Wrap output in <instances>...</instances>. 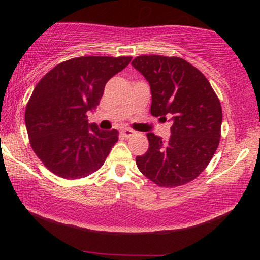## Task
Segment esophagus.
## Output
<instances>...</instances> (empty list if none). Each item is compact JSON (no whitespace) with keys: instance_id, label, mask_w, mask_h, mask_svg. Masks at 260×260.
Segmentation results:
<instances>
[{"instance_id":"esophagus-1","label":"esophagus","mask_w":260,"mask_h":260,"mask_svg":"<svg viewBox=\"0 0 260 260\" xmlns=\"http://www.w3.org/2000/svg\"><path fill=\"white\" fill-rule=\"evenodd\" d=\"M134 133H135V132L133 129H129V128H124V129L120 131L121 136L125 137V139H128V137H131Z\"/></svg>"}]
</instances>
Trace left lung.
Instances as JSON below:
<instances>
[{
  "label": "left lung",
  "instance_id": "left-lung-1",
  "mask_svg": "<svg viewBox=\"0 0 260 260\" xmlns=\"http://www.w3.org/2000/svg\"><path fill=\"white\" fill-rule=\"evenodd\" d=\"M133 67L151 88V114L171 117V136L147 133L148 150L136 165L159 186L183 185L203 172L217 151L222 110L211 85L200 70L178 57L140 56Z\"/></svg>",
  "mask_w": 260,
  "mask_h": 260
}]
</instances>
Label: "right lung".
Wrapping results in <instances>:
<instances>
[{"label": "right lung", "mask_w": 260, "mask_h": 260, "mask_svg": "<svg viewBox=\"0 0 260 260\" xmlns=\"http://www.w3.org/2000/svg\"><path fill=\"white\" fill-rule=\"evenodd\" d=\"M131 57H78L59 63L39 81L25 109L30 144L45 167L60 178L81 179L102 168L118 141L87 119L105 85Z\"/></svg>", "instance_id": "1"}]
</instances>
